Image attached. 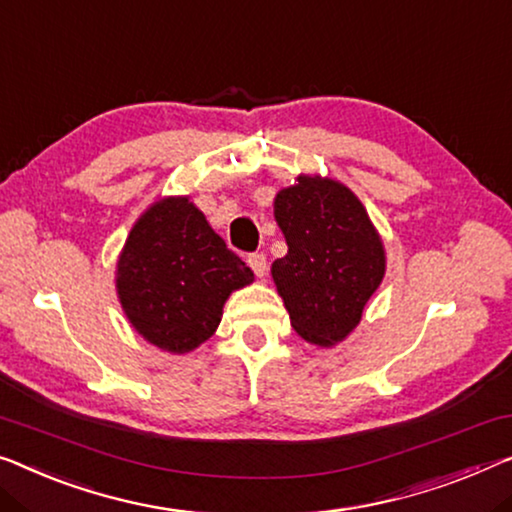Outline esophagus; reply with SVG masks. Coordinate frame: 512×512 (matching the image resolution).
I'll return each mask as SVG.
<instances>
[{
  "instance_id": "esophagus-1",
  "label": "esophagus",
  "mask_w": 512,
  "mask_h": 512,
  "mask_svg": "<svg viewBox=\"0 0 512 512\" xmlns=\"http://www.w3.org/2000/svg\"><path fill=\"white\" fill-rule=\"evenodd\" d=\"M248 264H250V269L255 271L257 278H264L266 271H269V264H266V257L259 255V253L250 255V257H248Z\"/></svg>"
}]
</instances>
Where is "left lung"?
Listing matches in <instances>:
<instances>
[{
    "label": "left lung",
    "mask_w": 512,
    "mask_h": 512,
    "mask_svg": "<svg viewBox=\"0 0 512 512\" xmlns=\"http://www.w3.org/2000/svg\"><path fill=\"white\" fill-rule=\"evenodd\" d=\"M273 218L287 255L271 264V278L289 322L310 345H340L386 276L384 239L354 190L322 174L280 188Z\"/></svg>",
    "instance_id": "left-lung-1"
}]
</instances>
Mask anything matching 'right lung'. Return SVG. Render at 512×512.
<instances>
[{
	"label": "right lung",
	"mask_w": 512,
	"mask_h": 512,
	"mask_svg": "<svg viewBox=\"0 0 512 512\" xmlns=\"http://www.w3.org/2000/svg\"><path fill=\"white\" fill-rule=\"evenodd\" d=\"M190 195L144 209L126 236L114 289L135 333L167 354H190L216 333L227 299L253 285Z\"/></svg>",
	"instance_id": "1"
}]
</instances>
